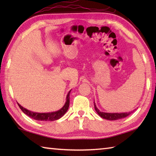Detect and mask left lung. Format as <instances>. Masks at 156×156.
I'll list each match as a JSON object with an SVG mask.
<instances>
[{
    "instance_id": "left-lung-1",
    "label": "left lung",
    "mask_w": 156,
    "mask_h": 156,
    "mask_svg": "<svg viewBox=\"0 0 156 156\" xmlns=\"http://www.w3.org/2000/svg\"><path fill=\"white\" fill-rule=\"evenodd\" d=\"M94 108L95 111H97L98 115L100 116L101 118H103L105 119H107V120L109 121H115L118 120V119H121L122 118H125L127 117L129 115H131L133 111L131 112H102L100 111V110L97 107V106L95 105V102H94Z\"/></svg>"
}]
</instances>
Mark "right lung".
Returning a JSON list of instances; mask_svg holds the SVG:
<instances>
[{"mask_svg": "<svg viewBox=\"0 0 156 156\" xmlns=\"http://www.w3.org/2000/svg\"><path fill=\"white\" fill-rule=\"evenodd\" d=\"M71 90L68 92V93L66 96V101L64 105L58 111L50 112H33L28 110V109L24 108L21 105H19L18 102L17 104L21 111L24 112L25 114L28 115L29 117L35 119L37 121H54L58 119H60L63 117L66 112L68 111L69 105V94H70Z\"/></svg>", "mask_w": 156, "mask_h": 156, "instance_id": "obj_1", "label": "right lung"}]
</instances>
